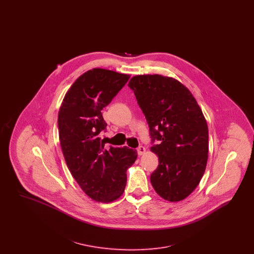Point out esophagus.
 Wrapping results in <instances>:
<instances>
[{
    "label": "esophagus",
    "mask_w": 254,
    "mask_h": 254,
    "mask_svg": "<svg viewBox=\"0 0 254 254\" xmlns=\"http://www.w3.org/2000/svg\"><path fill=\"white\" fill-rule=\"evenodd\" d=\"M137 152H138V155H143L145 152V147L143 145H140L137 147Z\"/></svg>",
    "instance_id": "esophagus-1"
}]
</instances>
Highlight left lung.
<instances>
[{
    "instance_id": "obj_1",
    "label": "left lung",
    "mask_w": 254,
    "mask_h": 254,
    "mask_svg": "<svg viewBox=\"0 0 254 254\" xmlns=\"http://www.w3.org/2000/svg\"><path fill=\"white\" fill-rule=\"evenodd\" d=\"M128 86L148 124L150 150L159 158L151 185L165 200L182 201L199 185L206 167L208 129L204 114L191 92L173 78L138 75Z\"/></svg>"
}]
</instances>
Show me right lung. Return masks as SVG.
I'll use <instances>...</instances> for the list:
<instances>
[{
  "label": "right lung",
  "instance_id": "right-lung-1",
  "mask_svg": "<svg viewBox=\"0 0 254 254\" xmlns=\"http://www.w3.org/2000/svg\"><path fill=\"white\" fill-rule=\"evenodd\" d=\"M129 75L93 68L80 76L63 100L58 128L63 154L73 178L91 199L109 203L121 196L135 149L105 147L100 133L107 123L102 109L127 84Z\"/></svg>",
  "mask_w": 254,
  "mask_h": 254
}]
</instances>
